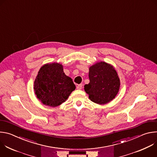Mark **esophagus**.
<instances>
[{"instance_id":"esophagus-1","label":"esophagus","mask_w":157,"mask_h":157,"mask_svg":"<svg viewBox=\"0 0 157 157\" xmlns=\"http://www.w3.org/2000/svg\"><path fill=\"white\" fill-rule=\"evenodd\" d=\"M77 89H81L82 88V84H78V86H77Z\"/></svg>"}]
</instances>
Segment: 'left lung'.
<instances>
[{
    "label": "left lung",
    "mask_w": 157,
    "mask_h": 157,
    "mask_svg": "<svg viewBox=\"0 0 157 157\" xmlns=\"http://www.w3.org/2000/svg\"><path fill=\"white\" fill-rule=\"evenodd\" d=\"M89 84L84 91L94 103L103 105L113 101L119 93L121 81L113 65L104 61L97 62L89 68Z\"/></svg>",
    "instance_id": "obj_1"
}]
</instances>
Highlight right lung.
I'll list each match as a JSON object with an SVG mask.
<instances>
[{"label":"right lung","mask_w":157,"mask_h":157,"mask_svg":"<svg viewBox=\"0 0 157 157\" xmlns=\"http://www.w3.org/2000/svg\"><path fill=\"white\" fill-rule=\"evenodd\" d=\"M33 89L37 99L42 104L55 107L66 101L76 86L72 79L64 74L63 65L52 63L41 67Z\"/></svg>","instance_id":"1"}]
</instances>
